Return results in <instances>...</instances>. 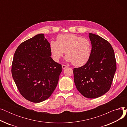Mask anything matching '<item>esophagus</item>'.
I'll return each mask as SVG.
<instances>
[{"label": "esophagus", "instance_id": "34e87169", "mask_svg": "<svg viewBox=\"0 0 127 127\" xmlns=\"http://www.w3.org/2000/svg\"><path fill=\"white\" fill-rule=\"evenodd\" d=\"M67 67V66H66V65H65L63 64V65H62V67L63 69H65Z\"/></svg>", "mask_w": 127, "mask_h": 127}]
</instances>
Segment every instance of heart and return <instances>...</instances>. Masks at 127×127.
<instances>
[{
  "label": "heart",
  "instance_id": "b5f03b06",
  "mask_svg": "<svg viewBox=\"0 0 127 127\" xmlns=\"http://www.w3.org/2000/svg\"><path fill=\"white\" fill-rule=\"evenodd\" d=\"M49 49L51 57L58 62L65 52V60L76 66L87 63L92 53V44L89 39L71 33L60 34L57 41H51Z\"/></svg>",
  "mask_w": 127,
  "mask_h": 127
}]
</instances>
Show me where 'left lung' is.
Returning a JSON list of instances; mask_svg holds the SVG:
<instances>
[{"instance_id":"8db88e82","label":"left lung","mask_w":127,"mask_h":127,"mask_svg":"<svg viewBox=\"0 0 127 127\" xmlns=\"http://www.w3.org/2000/svg\"><path fill=\"white\" fill-rule=\"evenodd\" d=\"M92 53L84 65L74 68V82L85 97L96 98L110 90L116 70L114 51L111 45L100 36L89 33Z\"/></svg>"}]
</instances>
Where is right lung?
Here are the masks:
<instances>
[{
    "instance_id": "1",
    "label": "right lung",
    "mask_w": 127,
    "mask_h": 127,
    "mask_svg": "<svg viewBox=\"0 0 127 127\" xmlns=\"http://www.w3.org/2000/svg\"><path fill=\"white\" fill-rule=\"evenodd\" d=\"M49 45L44 34H37L20 44L13 57V80L21 94L32 102L51 95L62 72V65L50 57Z\"/></svg>"
}]
</instances>
